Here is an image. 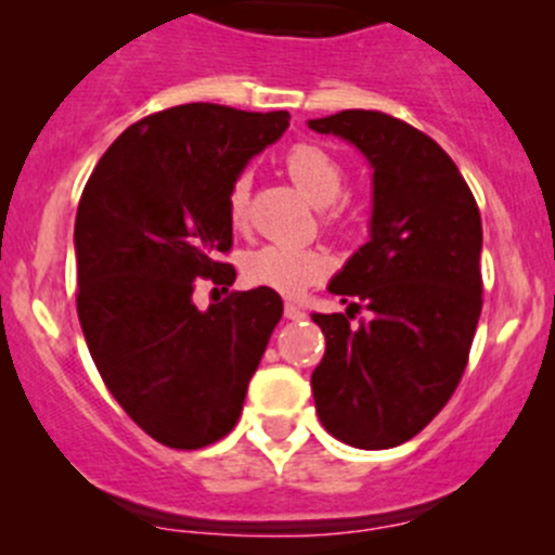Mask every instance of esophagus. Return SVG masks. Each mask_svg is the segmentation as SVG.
<instances>
[{"mask_svg":"<svg viewBox=\"0 0 555 555\" xmlns=\"http://www.w3.org/2000/svg\"><path fill=\"white\" fill-rule=\"evenodd\" d=\"M284 317L293 319V322H300V319H306V311L298 309L295 304H284Z\"/></svg>","mask_w":555,"mask_h":555,"instance_id":"34e87169","label":"esophagus"}]
</instances>
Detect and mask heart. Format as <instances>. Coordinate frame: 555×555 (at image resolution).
Listing matches in <instances>:
<instances>
[{
	"mask_svg": "<svg viewBox=\"0 0 555 555\" xmlns=\"http://www.w3.org/2000/svg\"><path fill=\"white\" fill-rule=\"evenodd\" d=\"M284 166H287V173L298 184L300 193L317 206H330L344 195V164L319 144H293L287 158H284ZM249 188L251 179L246 171L233 177L231 188H228V217L236 228H244L246 217H249ZM327 222H333V225L340 222V211H330ZM242 271L246 282L255 284V287L273 289L279 295H300L333 271V257L319 246L262 244L244 257Z\"/></svg>",
	"mask_w": 555,
	"mask_h": 555,
	"instance_id": "1",
	"label": "heart"
}]
</instances>
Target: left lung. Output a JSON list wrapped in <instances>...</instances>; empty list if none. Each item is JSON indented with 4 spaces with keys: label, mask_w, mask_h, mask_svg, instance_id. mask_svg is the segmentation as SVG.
<instances>
[{
    "label": "left lung",
    "mask_w": 555,
    "mask_h": 555,
    "mask_svg": "<svg viewBox=\"0 0 555 555\" xmlns=\"http://www.w3.org/2000/svg\"><path fill=\"white\" fill-rule=\"evenodd\" d=\"M349 139L373 166L371 242L330 293L346 313H311L324 357L311 376L322 427L340 443L382 451L422 433L456 391L483 309L480 211L435 139L376 109L309 120ZM371 320L350 327L353 311Z\"/></svg>",
    "instance_id": "8db88e82"
}]
</instances>
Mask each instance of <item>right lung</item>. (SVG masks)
Listing matches in <instances>:
<instances>
[{"instance_id":"add662e5","label":"right lung","mask_w":555,"mask_h":555,"mask_svg":"<svg viewBox=\"0 0 555 555\" xmlns=\"http://www.w3.org/2000/svg\"><path fill=\"white\" fill-rule=\"evenodd\" d=\"M289 112L179 104L128 126L102 155L75 220L77 317L122 411L179 451L236 427L282 298L257 287L198 311L201 282L228 289L236 268L228 188L276 142Z\"/></svg>"}]
</instances>
